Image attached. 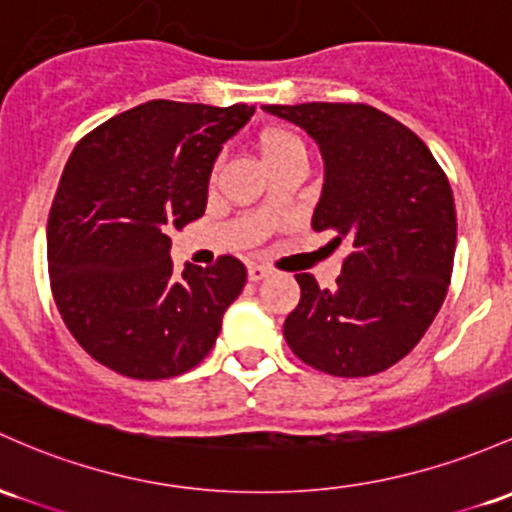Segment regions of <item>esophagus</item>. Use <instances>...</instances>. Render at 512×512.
Here are the masks:
<instances>
[{
  "label": "esophagus",
  "mask_w": 512,
  "mask_h": 512,
  "mask_svg": "<svg viewBox=\"0 0 512 512\" xmlns=\"http://www.w3.org/2000/svg\"><path fill=\"white\" fill-rule=\"evenodd\" d=\"M269 274V269L265 265H250L247 267V277H250V282H260V279H265Z\"/></svg>",
  "instance_id": "esophagus-1"
}]
</instances>
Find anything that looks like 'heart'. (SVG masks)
Segmentation results:
<instances>
[{
  "label": "heart",
  "mask_w": 512,
  "mask_h": 512,
  "mask_svg": "<svg viewBox=\"0 0 512 512\" xmlns=\"http://www.w3.org/2000/svg\"><path fill=\"white\" fill-rule=\"evenodd\" d=\"M296 150H303V143L289 131H267L265 136L260 138L262 160H269V157H279L286 153H296Z\"/></svg>",
  "instance_id": "1"
}]
</instances>
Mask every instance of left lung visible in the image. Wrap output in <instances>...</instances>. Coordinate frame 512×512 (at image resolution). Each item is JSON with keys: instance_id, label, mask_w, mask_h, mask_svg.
<instances>
[{"instance_id": "left-lung-1", "label": "left lung", "mask_w": 512, "mask_h": 512, "mask_svg": "<svg viewBox=\"0 0 512 512\" xmlns=\"http://www.w3.org/2000/svg\"><path fill=\"white\" fill-rule=\"evenodd\" d=\"M318 143L325 182L313 230L350 243L333 289L296 274L291 352L333 376H372L418 345L452 279L457 211L447 174L411 128L367 104L262 106Z\"/></svg>"}]
</instances>
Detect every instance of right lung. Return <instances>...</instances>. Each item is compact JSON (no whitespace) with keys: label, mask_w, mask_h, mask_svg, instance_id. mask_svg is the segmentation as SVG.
Masks as SVG:
<instances>
[{"label":"right lung","mask_w":512,"mask_h":512,"mask_svg":"<svg viewBox=\"0 0 512 512\" xmlns=\"http://www.w3.org/2000/svg\"><path fill=\"white\" fill-rule=\"evenodd\" d=\"M252 114L155 99L72 150L48 216L50 289L72 338L104 367L170 379L211 352L247 269L223 255L177 274L170 230L204 216L213 162Z\"/></svg>","instance_id":"add662e5"}]
</instances>
